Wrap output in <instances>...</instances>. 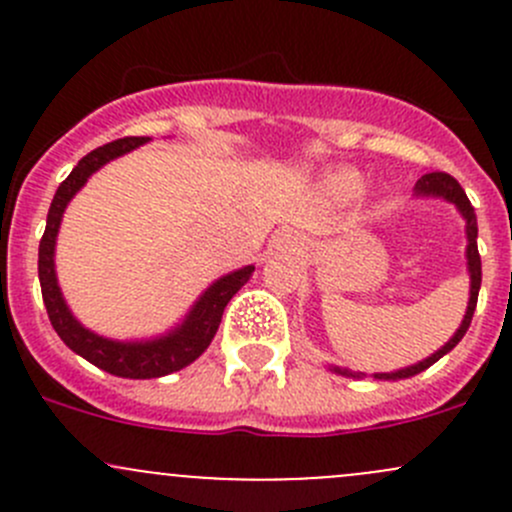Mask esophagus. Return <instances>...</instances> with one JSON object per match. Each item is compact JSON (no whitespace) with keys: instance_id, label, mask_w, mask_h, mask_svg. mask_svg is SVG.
<instances>
[{"instance_id":"esophagus-1","label":"esophagus","mask_w":512,"mask_h":512,"mask_svg":"<svg viewBox=\"0 0 512 512\" xmlns=\"http://www.w3.org/2000/svg\"><path fill=\"white\" fill-rule=\"evenodd\" d=\"M297 245H299V237L294 235V232H289V230L277 232L275 240H272V247H275V250H282V252L294 250Z\"/></svg>"}]
</instances>
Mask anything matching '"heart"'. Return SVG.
<instances>
[{
	"label": "heart",
	"instance_id": "1",
	"mask_svg": "<svg viewBox=\"0 0 512 512\" xmlns=\"http://www.w3.org/2000/svg\"><path fill=\"white\" fill-rule=\"evenodd\" d=\"M364 188V175L356 173V170H337V173H332L324 180V190H327L329 198L342 200V203L359 198V195L364 193Z\"/></svg>",
	"mask_w": 512,
	"mask_h": 512
}]
</instances>
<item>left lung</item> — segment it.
Listing matches in <instances>:
<instances>
[{
    "label": "left lung",
    "mask_w": 512,
    "mask_h": 512,
    "mask_svg": "<svg viewBox=\"0 0 512 512\" xmlns=\"http://www.w3.org/2000/svg\"><path fill=\"white\" fill-rule=\"evenodd\" d=\"M416 198H441L448 200V203L456 205V210L461 213V218L466 220V267H468V277H471V292H468V307L466 314H463V322L461 327L456 329L451 339L443 344L438 352H433L426 359H421L418 364L404 366V369H396V371H381V374H371V379H379V381H399V379H411V376L421 374L426 371L428 366L436 364L441 356H446L456 347L458 342L463 339V334L468 332L471 327V319L473 312H476V304H478V292H480V255H478V220H476V210H473L471 200L466 198V190L458 185V180L448 173H426L416 180V188H414ZM329 371H337L342 376H352V379H364V371H352V369H342V366H329Z\"/></svg>",
    "instance_id": "obj_1"
}]
</instances>
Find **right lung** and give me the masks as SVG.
Masks as SVG:
<instances>
[{"mask_svg": "<svg viewBox=\"0 0 512 512\" xmlns=\"http://www.w3.org/2000/svg\"><path fill=\"white\" fill-rule=\"evenodd\" d=\"M148 141L151 138H121V141L106 143V146L96 148L89 156L81 158L76 168L69 173V178L56 190L49 215H46L44 237L39 242L41 297H44V307L51 319V327L56 329L61 342L71 352L84 356L86 361H91L98 369L108 371L113 376H121V379H158V376L173 374V371H180L188 364H193L213 342L232 294L242 285H247V280L255 272V265H245L240 270H232L218 277L213 285L195 299L188 314L175 327H170L165 334H158V337L123 339L121 342V339H111L91 332L89 327H84L74 317L64 294H61L54 262L56 237H59V227L61 220H64L66 208H69L74 195L84 188L86 180L96 170H101L111 160L136 151L138 146Z\"/></svg>", "mask_w": 512, "mask_h": 512, "instance_id": "right-lung-1", "label": "right lung"}]
</instances>
